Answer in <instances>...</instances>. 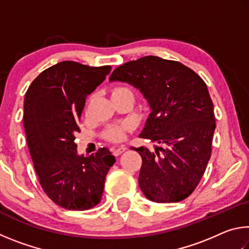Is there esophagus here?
<instances>
[{
	"label": "esophagus",
	"mask_w": 249,
	"mask_h": 249,
	"mask_svg": "<svg viewBox=\"0 0 249 249\" xmlns=\"http://www.w3.org/2000/svg\"><path fill=\"white\" fill-rule=\"evenodd\" d=\"M126 149H127V148H126L125 146H119V147H116V148H114V155H115V156H120L121 154H123Z\"/></svg>",
	"instance_id": "esophagus-1"
}]
</instances>
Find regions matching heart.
<instances>
[{"mask_svg":"<svg viewBox=\"0 0 249 249\" xmlns=\"http://www.w3.org/2000/svg\"><path fill=\"white\" fill-rule=\"evenodd\" d=\"M94 96H95L94 93L91 94L90 98L87 101V105H86L87 114H88V111H89V107L92 103V101L94 100ZM122 96H132V98H134L133 91L126 87H116L112 90V99L122 98ZM130 129H132V125L128 123L111 125L108 128H107V130H105L104 137L107 138V140L112 141V142H122L125 140L126 133Z\"/></svg>","mask_w":249,"mask_h":249,"instance_id":"heart-1","label":"heart"}]
</instances>
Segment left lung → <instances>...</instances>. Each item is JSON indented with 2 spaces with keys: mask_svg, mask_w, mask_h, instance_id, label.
Segmentation results:
<instances>
[{
  "mask_svg": "<svg viewBox=\"0 0 249 249\" xmlns=\"http://www.w3.org/2000/svg\"><path fill=\"white\" fill-rule=\"evenodd\" d=\"M109 80L141 90L151 112L140 136L165 145L155 151L134 148L142 160V191L158 203L187 199L208 166L215 129L213 102L203 79L179 61L146 56L117 67Z\"/></svg>",
  "mask_w": 249,
  "mask_h": 249,
  "instance_id": "1",
  "label": "left lung"
}]
</instances>
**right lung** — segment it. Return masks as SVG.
Returning <instances> with one entry per match:
<instances>
[{
    "label": "right lung",
    "mask_w": 249,
    "mask_h": 249,
    "mask_svg": "<svg viewBox=\"0 0 249 249\" xmlns=\"http://www.w3.org/2000/svg\"><path fill=\"white\" fill-rule=\"evenodd\" d=\"M111 69L58 62L34 80L25 94L23 122L34 168L47 196L67 210L98 205L105 177L115 162L108 148L84 157L74 144L87 96Z\"/></svg>",
    "instance_id": "add662e5"
}]
</instances>
